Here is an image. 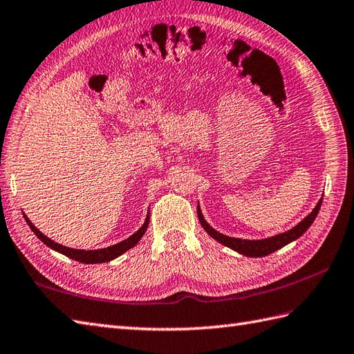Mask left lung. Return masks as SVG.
Listing matches in <instances>:
<instances>
[{
    "mask_svg": "<svg viewBox=\"0 0 354 354\" xmlns=\"http://www.w3.org/2000/svg\"><path fill=\"white\" fill-rule=\"evenodd\" d=\"M322 202L323 199H319L317 207L312 209L310 214H308L305 218H303L299 225H295L292 229L282 234H277L274 236H270V238H264V240H241V238H234V236H227L220 234L218 231H216L214 227H211L208 225V221L203 218L202 211L199 208V205H197V217H199V221L202 227L207 231L212 238H214L216 241L221 243L226 248L232 249L238 253L244 254V257H250V258H261V257H267V254L273 253L279 249H282L283 245L290 244L291 241H295L297 238H300L303 234H305L309 226L314 223V220L318 214L319 208H322Z\"/></svg>",
    "mask_w": 354,
    "mask_h": 354,
    "instance_id": "obj_1",
    "label": "left lung"
}]
</instances>
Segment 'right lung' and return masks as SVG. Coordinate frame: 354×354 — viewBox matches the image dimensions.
<instances>
[{
	"label": "right lung",
	"instance_id": "1",
	"mask_svg": "<svg viewBox=\"0 0 354 354\" xmlns=\"http://www.w3.org/2000/svg\"><path fill=\"white\" fill-rule=\"evenodd\" d=\"M24 218H26L27 225L30 226L31 231L35 232L36 236L39 238V240L42 241L44 244H46L48 248H51L53 250L59 252V253L64 254V257H68V258H71V259H75V261H78V262H83V264H100V262L113 261L114 258L120 257L122 253H125L127 250L133 249L134 245H136L140 240H142V236L145 235L146 229H147V225H149V218H151V217H149V212H147L146 220H145V223L142 225V227H140L136 234H133L129 238H127V240H123V241H120V243H118V244H114V245H110V248L97 249V250H83V249L78 250V249L66 248V245H62V244H59V243L53 241L51 238H48L46 235H44L42 232H40L39 229L31 223L30 218H28L26 214H24Z\"/></svg>",
	"mask_w": 354,
	"mask_h": 354
}]
</instances>
